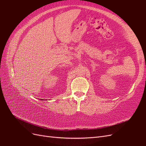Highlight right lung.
I'll list each match as a JSON object with an SVG mask.
<instances>
[{"label":"right lung","instance_id":"obj_1","mask_svg":"<svg viewBox=\"0 0 146 146\" xmlns=\"http://www.w3.org/2000/svg\"><path fill=\"white\" fill-rule=\"evenodd\" d=\"M40 100H42V99H40ZM45 100V99H42V100Z\"/></svg>","mask_w":146,"mask_h":146}]
</instances>
